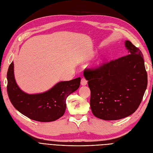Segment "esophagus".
Returning a JSON list of instances; mask_svg holds the SVG:
<instances>
[{
  "label": "esophagus",
  "mask_w": 153,
  "mask_h": 153,
  "mask_svg": "<svg viewBox=\"0 0 153 153\" xmlns=\"http://www.w3.org/2000/svg\"><path fill=\"white\" fill-rule=\"evenodd\" d=\"M87 80L85 79V78H82V80H81V85H85L87 84Z\"/></svg>",
  "instance_id": "esophagus-1"
}]
</instances>
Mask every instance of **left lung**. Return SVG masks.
Returning <instances> with one entry per match:
<instances>
[{
    "label": "left lung",
    "mask_w": 153,
    "mask_h": 153,
    "mask_svg": "<svg viewBox=\"0 0 153 153\" xmlns=\"http://www.w3.org/2000/svg\"><path fill=\"white\" fill-rule=\"evenodd\" d=\"M128 54L84 75L91 90L90 105L94 116L106 121L129 116L139 106L147 85V74L140 50L126 41Z\"/></svg>",
    "instance_id": "1"
}]
</instances>
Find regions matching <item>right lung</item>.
I'll use <instances>...</instances> for the list:
<instances>
[{"mask_svg": "<svg viewBox=\"0 0 153 153\" xmlns=\"http://www.w3.org/2000/svg\"><path fill=\"white\" fill-rule=\"evenodd\" d=\"M7 91L12 105L18 111L32 120L51 122L61 117L65 112L67 97L77 90L80 77L59 82L41 94H29L20 90L14 76V64L11 63L7 74Z\"/></svg>", "mask_w": 153, "mask_h": 153, "instance_id": "obj_1", "label": "right lung"}]
</instances>
